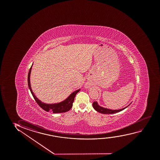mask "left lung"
<instances>
[{"mask_svg": "<svg viewBox=\"0 0 160 160\" xmlns=\"http://www.w3.org/2000/svg\"><path fill=\"white\" fill-rule=\"evenodd\" d=\"M93 105V107L94 108V109L96 110L97 112H101L102 114H114V113H116V112H121L123 109H125V108H126L127 107L125 108H123L119 110H110L108 109H105L104 108L101 107L100 106H99L98 104H97L96 101H94V102L92 104Z\"/></svg>", "mask_w": 160, "mask_h": 160, "instance_id": "1", "label": "left lung"}]
</instances>
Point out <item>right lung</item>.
Wrapping results in <instances>:
<instances>
[{
  "label": "right lung",
  "instance_id": "right-lung-1",
  "mask_svg": "<svg viewBox=\"0 0 160 160\" xmlns=\"http://www.w3.org/2000/svg\"><path fill=\"white\" fill-rule=\"evenodd\" d=\"M32 67V66H31L30 69L29 70L28 75V85L32 94L33 95V97L38 104L45 111L48 112H52L53 113H61V112H68L69 110H70V109L72 107V103L74 101L75 97L77 94V93L79 92L80 90L79 89L73 92L68 97V98L66 99L65 101L61 103L53 104H48L45 103H42L41 101L36 97L31 88V83H30V74H31Z\"/></svg>",
  "mask_w": 160,
  "mask_h": 160
}]
</instances>
